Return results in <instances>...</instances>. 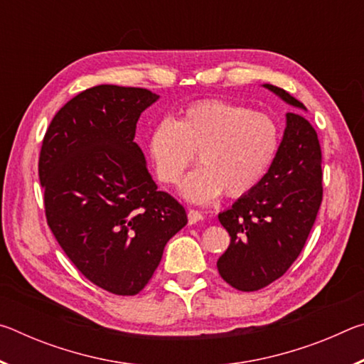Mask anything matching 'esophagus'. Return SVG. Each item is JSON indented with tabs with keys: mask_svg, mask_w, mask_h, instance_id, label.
Here are the masks:
<instances>
[{
	"mask_svg": "<svg viewBox=\"0 0 364 364\" xmlns=\"http://www.w3.org/2000/svg\"><path fill=\"white\" fill-rule=\"evenodd\" d=\"M202 218H204V217H202V213L194 210V208H189V210H188V221H189V225H196L197 221H200Z\"/></svg>",
	"mask_w": 364,
	"mask_h": 364,
	"instance_id": "esophagus-1",
	"label": "esophagus"
}]
</instances>
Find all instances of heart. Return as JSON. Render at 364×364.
I'll list each match as a JSON object with an SVG mask.
<instances>
[{
	"label": "heart",
	"mask_w": 364,
	"mask_h": 364,
	"mask_svg": "<svg viewBox=\"0 0 364 364\" xmlns=\"http://www.w3.org/2000/svg\"><path fill=\"white\" fill-rule=\"evenodd\" d=\"M281 128L267 112L221 100L189 104L180 119H160L147 149L160 183L176 184L197 154L200 167L180 186L184 199L208 204L226 193L241 197L255 189L274 164Z\"/></svg>",
	"instance_id": "obj_1"
}]
</instances>
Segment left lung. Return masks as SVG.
<instances>
[{
	"instance_id": "1",
	"label": "left lung",
	"mask_w": 364,
	"mask_h": 364,
	"mask_svg": "<svg viewBox=\"0 0 364 364\" xmlns=\"http://www.w3.org/2000/svg\"><path fill=\"white\" fill-rule=\"evenodd\" d=\"M289 106L274 164L255 189L218 213L231 242L218 258V273L237 291L252 292L281 278L297 260L323 200L321 147L301 110L282 88L263 85Z\"/></svg>"
}]
</instances>
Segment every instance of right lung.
<instances>
[{"mask_svg":"<svg viewBox=\"0 0 364 364\" xmlns=\"http://www.w3.org/2000/svg\"><path fill=\"white\" fill-rule=\"evenodd\" d=\"M157 100L144 88L85 90L54 115L40 152L54 237L86 279L117 295L149 282L170 237L188 223L134 143L139 115Z\"/></svg>","mask_w":364,"mask_h":364,"instance_id":"obj_1","label":"right lung"}]
</instances>
